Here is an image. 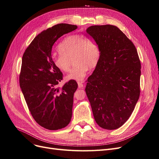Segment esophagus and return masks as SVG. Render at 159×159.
<instances>
[{
    "instance_id": "esophagus-1",
    "label": "esophagus",
    "mask_w": 159,
    "mask_h": 159,
    "mask_svg": "<svg viewBox=\"0 0 159 159\" xmlns=\"http://www.w3.org/2000/svg\"><path fill=\"white\" fill-rule=\"evenodd\" d=\"M78 87H79V88L84 87V81H78Z\"/></svg>"
}]
</instances>
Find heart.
Returning <instances> with one entry per match:
<instances>
[{"label": "heart", "instance_id": "obj_1", "mask_svg": "<svg viewBox=\"0 0 159 159\" xmlns=\"http://www.w3.org/2000/svg\"><path fill=\"white\" fill-rule=\"evenodd\" d=\"M59 54L52 55L55 66L66 72L70 69L72 60L75 66L66 76V80L81 81L87 75L89 68L96 67L101 52L93 40L83 35L73 34L66 37L58 46Z\"/></svg>", "mask_w": 159, "mask_h": 159}]
</instances>
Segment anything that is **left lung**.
<instances>
[{
	"label": "left lung",
	"mask_w": 159,
	"mask_h": 159,
	"mask_svg": "<svg viewBox=\"0 0 159 159\" xmlns=\"http://www.w3.org/2000/svg\"><path fill=\"white\" fill-rule=\"evenodd\" d=\"M100 48V61L87 79L85 92L95 121L117 129L134 111L140 94L141 62L133 42L111 25L87 29Z\"/></svg>",
	"instance_id": "obj_1"
}]
</instances>
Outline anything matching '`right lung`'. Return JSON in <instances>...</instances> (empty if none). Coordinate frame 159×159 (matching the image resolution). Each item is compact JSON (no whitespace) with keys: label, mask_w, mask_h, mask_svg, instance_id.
<instances>
[{"label":"right lung","mask_w":159,"mask_h":159,"mask_svg":"<svg viewBox=\"0 0 159 159\" xmlns=\"http://www.w3.org/2000/svg\"><path fill=\"white\" fill-rule=\"evenodd\" d=\"M76 25H55L38 34L22 57L20 85L28 108L35 121L51 130L66 126L72 116L74 94L78 88L70 80L62 88L56 85L62 73L53 65L52 46L61 36L75 30Z\"/></svg>","instance_id":"1"}]
</instances>
